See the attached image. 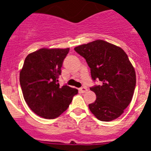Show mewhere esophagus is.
Segmentation results:
<instances>
[{
  "label": "esophagus",
  "mask_w": 151,
  "mask_h": 151,
  "mask_svg": "<svg viewBox=\"0 0 151 151\" xmlns=\"http://www.w3.org/2000/svg\"><path fill=\"white\" fill-rule=\"evenodd\" d=\"M78 90H79V91L81 92V93H85V92H86L88 91L87 88H85V87L80 88L78 89Z\"/></svg>",
  "instance_id": "34e87169"
}]
</instances>
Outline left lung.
<instances>
[{"label":"left lung","mask_w":151,"mask_h":151,"mask_svg":"<svg viewBox=\"0 0 151 151\" xmlns=\"http://www.w3.org/2000/svg\"><path fill=\"white\" fill-rule=\"evenodd\" d=\"M74 49L87 62L93 81L101 82L90 88L97 97L88 105L91 112L104 122L120 116L132 101L136 85L135 71L127 54L119 47L103 40Z\"/></svg>","instance_id":"obj_1"}]
</instances>
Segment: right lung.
<instances>
[{
	"mask_svg": "<svg viewBox=\"0 0 151 151\" xmlns=\"http://www.w3.org/2000/svg\"><path fill=\"white\" fill-rule=\"evenodd\" d=\"M69 48H41L26 57L19 73V82L26 104L35 114L55 119L67 110L77 89L64 85L58 78Z\"/></svg>",
	"mask_w": 151,
	"mask_h": 151,
	"instance_id": "1",
	"label": "right lung"
}]
</instances>
